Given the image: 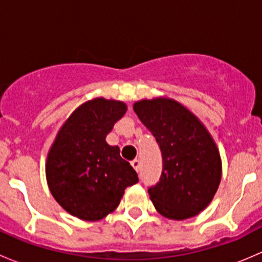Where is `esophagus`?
Segmentation results:
<instances>
[{
  "label": "esophagus",
  "instance_id": "34e87169",
  "mask_svg": "<svg viewBox=\"0 0 262 262\" xmlns=\"http://www.w3.org/2000/svg\"><path fill=\"white\" fill-rule=\"evenodd\" d=\"M130 165L133 166V168H134V170H136V171H139V168H141V161H139V160H137V158H136V160H133V161H132V162H130Z\"/></svg>",
  "mask_w": 262,
  "mask_h": 262
}]
</instances>
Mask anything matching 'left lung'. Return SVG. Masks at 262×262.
Segmentation results:
<instances>
[{"mask_svg": "<svg viewBox=\"0 0 262 262\" xmlns=\"http://www.w3.org/2000/svg\"><path fill=\"white\" fill-rule=\"evenodd\" d=\"M133 109L162 153L160 181L148 189L155 208L175 221L198 215L212 202L221 182L222 161L212 136L175 100H142Z\"/></svg>", "mask_w": 262, "mask_h": 262, "instance_id": "1", "label": "left lung"}]
</instances>
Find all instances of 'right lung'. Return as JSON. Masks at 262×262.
Here are the masks:
<instances>
[{"label": "right lung", "mask_w": 262, "mask_h": 262, "mask_svg": "<svg viewBox=\"0 0 262 262\" xmlns=\"http://www.w3.org/2000/svg\"><path fill=\"white\" fill-rule=\"evenodd\" d=\"M126 105L104 97L78 106L66 120L47 157L48 186L58 204L83 221H100L116 209L124 190L138 182L118 146L105 141Z\"/></svg>", "instance_id": "obj_1"}]
</instances>
